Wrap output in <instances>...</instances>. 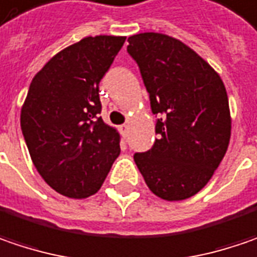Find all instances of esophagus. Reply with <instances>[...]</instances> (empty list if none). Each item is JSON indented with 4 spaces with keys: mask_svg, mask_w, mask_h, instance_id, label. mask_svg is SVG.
Listing matches in <instances>:
<instances>
[{
    "mask_svg": "<svg viewBox=\"0 0 257 257\" xmlns=\"http://www.w3.org/2000/svg\"><path fill=\"white\" fill-rule=\"evenodd\" d=\"M128 130H130V127H128L127 124H122V125H120V132H121V135L124 136V137H127V136H128Z\"/></svg>",
    "mask_w": 257,
    "mask_h": 257,
    "instance_id": "34e87169",
    "label": "esophagus"
}]
</instances>
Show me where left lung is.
<instances>
[{"mask_svg": "<svg viewBox=\"0 0 257 257\" xmlns=\"http://www.w3.org/2000/svg\"><path fill=\"white\" fill-rule=\"evenodd\" d=\"M127 42L158 115V139L148 152L136 153V165L159 198H189L207 185L228 148L225 86L204 59L173 37L140 33Z\"/></svg>", "mask_w": 257, "mask_h": 257, "instance_id": "8db88e82", "label": "left lung"}]
</instances>
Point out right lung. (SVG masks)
Wrapping results in <instances>:
<instances>
[{
	"instance_id": "add662e5",
	"label": "right lung",
	"mask_w": 257,
	"mask_h": 257,
	"mask_svg": "<svg viewBox=\"0 0 257 257\" xmlns=\"http://www.w3.org/2000/svg\"><path fill=\"white\" fill-rule=\"evenodd\" d=\"M125 42L85 37L50 59L33 78L21 108L32 161L56 192L94 195L120 155V135L99 117V82Z\"/></svg>"
}]
</instances>
